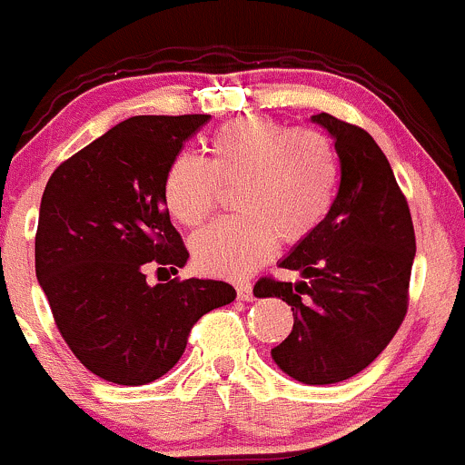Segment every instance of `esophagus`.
<instances>
[{
  "instance_id": "esophagus-1",
  "label": "esophagus",
  "mask_w": 465,
  "mask_h": 465,
  "mask_svg": "<svg viewBox=\"0 0 465 465\" xmlns=\"http://www.w3.org/2000/svg\"><path fill=\"white\" fill-rule=\"evenodd\" d=\"M236 293H238V300H242V302H249V300H253L252 284H238Z\"/></svg>"
}]
</instances>
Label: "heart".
<instances>
[{
    "instance_id": "heart-1",
    "label": "heart",
    "mask_w": 465,
    "mask_h": 465,
    "mask_svg": "<svg viewBox=\"0 0 465 465\" xmlns=\"http://www.w3.org/2000/svg\"><path fill=\"white\" fill-rule=\"evenodd\" d=\"M207 161L181 154L163 178V201L178 223L201 224L233 187V209L192 238L203 272L244 278L273 253L275 242L300 244L313 236L333 203L338 152L322 132L293 130L264 116L218 127Z\"/></svg>"
}]
</instances>
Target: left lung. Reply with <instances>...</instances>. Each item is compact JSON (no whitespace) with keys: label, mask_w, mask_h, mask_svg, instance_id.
Returning a JSON list of instances; mask_svg holds the SVG:
<instances>
[{"label":"left lung","mask_w":465,"mask_h":465,"mask_svg":"<svg viewBox=\"0 0 465 465\" xmlns=\"http://www.w3.org/2000/svg\"><path fill=\"white\" fill-rule=\"evenodd\" d=\"M340 156V187L313 236L280 262L302 282L260 278L258 298H282L293 331L272 349L302 384L344 381L389 346L408 311L415 229L389 158L360 125L320 112Z\"/></svg>","instance_id":"left-lung-1"}]
</instances>
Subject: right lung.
Returning a JSON list of instances; mask_svg holds the SVG:
<instances>
[{"label":"right lung","instance_id":"1","mask_svg":"<svg viewBox=\"0 0 465 465\" xmlns=\"http://www.w3.org/2000/svg\"><path fill=\"white\" fill-rule=\"evenodd\" d=\"M209 114L132 116L50 176L39 207L35 272L54 324L101 380L141 386L181 360L192 326L233 302L223 280L147 284V269L187 262L163 178Z\"/></svg>","mask_w":465,"mask_h":465}]
</instances>
